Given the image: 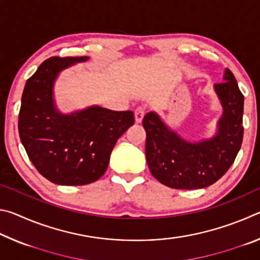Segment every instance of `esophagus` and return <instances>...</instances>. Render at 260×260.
I'll use <instances>...</instances> for the list:
<instances>
[{"label": "esophagus", "instance_id": "esophagus-1", "mask_svg": "<svg viewBox=\"0 0 260 260\" xmlns=\"http://www.w3.org/2000/svg\"><path fill=\"white\" fill-rule=\"evenodd\" d=\"M144 114H146V109L143 107H138L134 111V116H135V121L136 122H141L143 119Z\"/></svg>", "mask_w": 260, "mask_h": 260}]
</instances>
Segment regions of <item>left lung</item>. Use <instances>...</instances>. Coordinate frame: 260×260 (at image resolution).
Wrapping results in <instances>:
<instances>
[{"mask_svg":"<svg viewBox=\"0 0 260 260\" xmlns=\"http://www.w3.org/2000/svg\"><path fill=\"white\" fill-rule=\"evenodd\" d=\"M225 81L215 83L223 114L217 135L190 143L170 131L155 112L143 118L146 157L151 174L174 189H200L213 184L234 162L243 140L244 96L230 69Z\"/></svg>","mask_w":260,"mask_h":260,"instance_id":"8db88e82","label":"left lung"}]
</instances>
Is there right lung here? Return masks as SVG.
Listing matches in <instances>:
<instances>
[{"instance_id":"obj_1","label":"right lung","mask_w":260,"mask_h":260,"mask_svg":"<svg viewBox=\"0 0 260 260\" xmlns=\"http://www.w3.org/2000/svg\"><path fill=\"white\" fill-rule=\"evenodd\" d=\"M88 57L46 59L21 96L18 131L29 160L42 177L63 186L95 182L108 169L118 139L134 124L132 111L91 107L64 116L52 101V85L61 70Z\"/></svg>"}]
</instances>
